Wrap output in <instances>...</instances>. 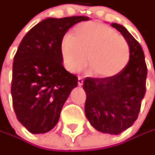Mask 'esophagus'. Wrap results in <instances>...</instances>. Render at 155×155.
<instances>
[{"instance_id": "34e87169", "label": "esophagus", "mask_w": 155, "mask_h": 155, "mask_svg": "<svg viewBox=\"0 0 155 155\" xmlns=\"http://www.w3.org/2000/svg\"><path fill=\"white\" fill-rule=\"evenodd\" d=\"M78 85H79V86H82V85H83V84H84V79L79 77V78H78Z\"/></svg>"}]
</instances>
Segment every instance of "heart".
<instances>
[{"label": "heart", "instance_id": "heart-1", "mask_svg": "<svg viewBox=\"0 0 155 155\" xmlns=\"http://www.w3.org/2000/svg\"><path fill=\"white\" fill-rule=\"evenodd\" d=\"M64 67L77 72L87 64L97 78H111L127 65L130 48L127 39L107 25L97 21L81 23L60 44Z\"/></svg>", "mask_w": 155, "mask_h": 155}]
</instances>
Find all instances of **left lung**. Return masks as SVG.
<instances>
[{
	"label": "left lung",
	"mask_w": 155,
	"mask_h": 155,
	"mask_svg": "<svg viewBox=\"0 0 155 155\" xmlns=\"http://www.w3.org/2000/svg\"><path fill=\"white\" fill-rule=\"evenodd\" d=\"M127 39L130 48L128 64L111 78H86L84 111L91 126L104 134H119L131 127L140 112L146 92L147 69L139 42L125 27L111 23Z\"/></svg>",
	"instance_id": "1"
}]
</instances>
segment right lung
<instances>
[{
	"label": "right lung",
	"instance_id": "obj_1",
	"mask_svg": "<svg viewBox=\"0 0 155 155\" xmlns=\"http://www.w3.org/2000/svg\"><path fill=\"white\" fill-rule=\"evenodd\" d=\"M85 16L46 18L24 36L13 63L11 94L19 122L33 134H44L56 126L76 75L63 66L60 44L75 24Z\"/></svg>",
	"mask_w": 155,
	"mask_h": 155
}]
</instances>
